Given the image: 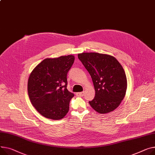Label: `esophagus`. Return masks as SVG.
Instances as JSON below:
<instances>
[{
  "instance_id": "34e87169",
  "label": "esophagus",
  "mask_w": 155,
  "mask_h": 155,
  "mask_svg": "<svg viewBox=\"0 0 155 155\" xmlns=\"http://www.w3.org/2000/svg\"><path fill=\"white\" fill-rule=\"evenodd\" d=\"M76 95H77V96H80V97H83V96L84 95V91L76 93Z\"/></svg>"
}]
</instances>
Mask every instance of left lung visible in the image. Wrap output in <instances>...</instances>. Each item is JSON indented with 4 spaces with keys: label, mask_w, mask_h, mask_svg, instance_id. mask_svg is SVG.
I'll use <instances>...</instances> for the list:
<instances>
[{
    "label": "left lung",
    "mask_w": 155,
    "mask_h": 155,
    "mask_svg": "<svg viewBox=\"0 0 155 155\" xmlns=\"http://www.w3.org/2000/svg\"><path fill=\"white\" fill-rule=\"evenodd\" d=\"M78 59L90 74L95 96L90 106L98 113L115 110L124 98L127 88L125 72L113 56L95 52L78 54Z\"/></svg>",
    "instance_id": "1"
}]
</instances>
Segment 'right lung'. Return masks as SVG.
I'll list each match as a JSON object with an SVG mask.
<instances>
[{"label": "right lung", "instance_id": "right-lung-1", "mask_svg": "<svg viewBox=\"0 0 155 155\" xmlns=\"http://www.w3.org/2000/svg\"><path fill=\"white\" fill-rule=\"evenodd\" d=\"M74 60L72 55L46 58L31 72L27 85L29 98L44 117L60 120L68 113L74 94L67 88V75Z\"/></svg>", "mask_w": 155, "mask_h": 155}]
</instances>
